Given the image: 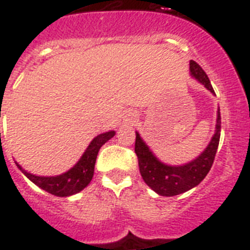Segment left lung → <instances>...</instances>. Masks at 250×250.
<instances>
[{"mask_svg": "<svg viewBox=\"0 0 250 250\" xmlns=\"http://www.w3.org/2000/svg\"><path fill=\"white\" fill-rule=\"evenodd\" d=\"M190 72L199 82H202L210 92L214 93L208 76L203 70L202 66L194 60L190 62ZM220 136L221 114L218 110L216 133L210 140L209 145L207 146V149L190 163L180 166V167H171V166L160 163L141 140L139 133L136 132L135 153L139 159L140 173L143 176L145 184L162 196L178 195L190 188H195L196 185L200 184L206 178L212 168L217 149H218V144H220Z\"/></svg>", "mask_w": 250, "mask_h": 250, "instance_id": "8db88e82", "label": "left lung"}]
</instances>
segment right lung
I'll return each instance as SVG.
<instances>
[{"instance_id": "right-lung-1", "label": "right lung", "mask_w": 250, "mask_h": 250, "mask_svg": "<svg viewBox=\"0 0 250 250\" xmlns=\"http://www.w3.org/2000/svg\"><path fill=\"white\" fill-rule=\"evenodd\" d=\"M114 135L115 132L110 131L106 132V133H101L97 137H95L82 155V158L79 159L78 163L72 169H69L66 173H62L60 176H56V177H40V176H34V174H30L24 171L19 164H18V167L26 177L29 178L30 181L37 185L38 188H43L44 191L56 196L73 195V194H77L81 190H83L87 185L90 184L93 177V169H95L97 153H99L101 146L104 145L106 141H109Z\"/></svg>"}]
</instances>
